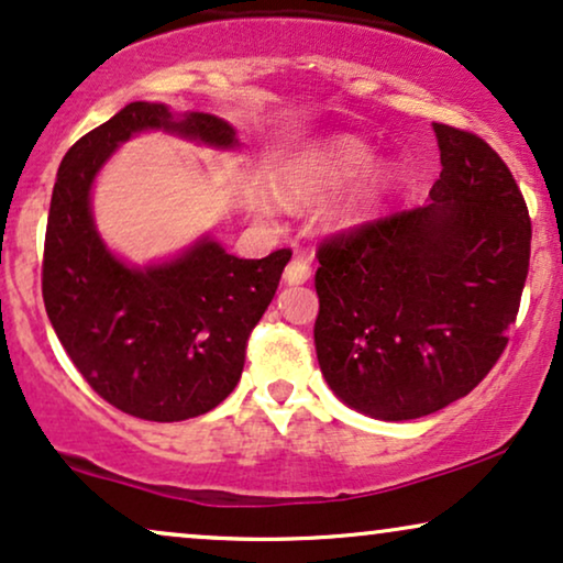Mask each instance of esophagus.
Listing matches in <instances>:
<instances>
[{"mask_svg":"<svg viewBox=\"0 0 563 563\" xmlns=\"http://www.w3.org/2000/svg\"><path fill=\"white\" fill-rule=\"evenodd\" d=\"M310 276H312V268H310V264H308V258H291L289 261V266L284 268V282L289 284V287H297V284H305V282H310Z\"/></svg>","mask_w":563,"mask_h":563,"instance_id":"obj_1","label":"esophagus"}]
</instances>
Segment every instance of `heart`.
I'll use <instances>...</instances> for the list:
<instances>
[{
    "label": "heart",
    "mask_w": 563,
    "mask_h": 563,
    "mask_svg": "<svg viewBox=\"0 0 563 563\" xmlns=\"http://www.w3.org/2000/svg\"><path fill=\"white\" fill-rule=\"evenodd\" d=\"M375 150L354 136H333L308 147L284 167L279 178L282 199L297 207L316 203L351 185L352 189L335 199L325 209V222L333 230H349L362 224L375 211L379 194H383L385 173L372 167Z\"/></svg>",
    "instance_id": "obj_1"
}]
</instances>
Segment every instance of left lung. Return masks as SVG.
<instances>
[{
    "label": "left lung",
    "mask_w": 563,
    "mask_h": 563,
    "mask_svg": "<svg viewBox=\"0 0 563 563\" xmlns=\"http://www.w3.org/2000/svg\"><path fill=\"white\" fill-rule=\"evenodd\" d=\"M429 203L325 240L316 352L328 388L372 419H421L468 396L507 346L530 266V217L484 139L432 123Z\"/></svg>",
    "instance_id": "obj_1"
}]
</instances>
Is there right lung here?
Masks as SVG:
<instances>
[{
	"instance_id": "obj_1",
	"label": "right lung",
	"mask_w": 563,
	"mask_h": 563,
	"mask_svg": "<svg viewBox=\"0 0 563 563\" xmlns=\"http://www.w3.org/2000/svg\"><path fill=\"white\" fill-rule=\"evenodd\" d=\"M142 131L238 150V134L211 113L129 103L64 155L51 194L43 302L51 325L90 388L123 413L184 421L235 390L247 335L279 287L291 253L238 258L203 235L184 253L131 266L100 238L92 186L115 150Z\"/></svg>"
}]
</instances>
